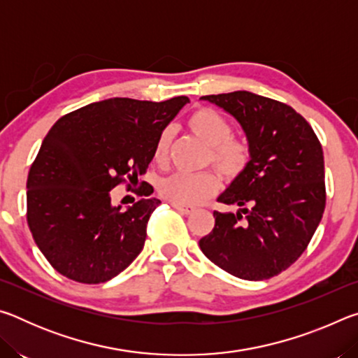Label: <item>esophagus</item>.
<instances>
[{
    "label": "esophagus",
    "instance_id": "34e87169",
    "mask_svg": "<svg viewBox=\"0 0 358 358\" xmlns=\"http://www.w3.org/2000/svg\"><path fill=\"white\" fill-rule=\"evenodd\" d=\"M172 207L177 211H180V213H183V215H191V213H194V211H196V207H191V205L172 203Z\"/></svg>",
    "mask_w": 358,
    "mask_h": 358
}]
</instances>
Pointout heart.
<instances>
[{"label": "heart", "mask_w": 358, "mask_h": 358, "mask_svg": "<svg viewBox=\"0 0 358 358\" xmlns=\"http://www.w3.org/2000/svg\"><path fill=\"white\" fill-rule=\"evenodd\" d=\"M187 128L203 143L208 145L207 162L221 177L234 180L245 171L251 157L250 145L241 138L232 137V126L213 108H199L187 118ZM172 131L164 129L155 143V161L166 164ZM217 189V178L213 172L186 173L177 172L159 183V194L166 201L178 205H197L213 196Z\"/></svg>", "instance_id": "heart-1"}]
</instances>
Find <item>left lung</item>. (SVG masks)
Listing matches in <instances>:
<instances>
[{
	"label": "left lung",
	"mask_w": 358,
	"mask_h": 358,
	"mask_svg": "<svg viewBox=\"0 0 358 358\" xmlns=\"http://www.w3.org/2000/svg\"><path fill=\"white\" fill-rule=\"evenodd\" d=\"M238 121L251 157L217 202L215 227L199 241L227 273L268 280L299 259L325 208L324 153L308 121L292 107L250 92L202 96Z\"/></svg>",
	"instance_id": "1"
}]
</instances>
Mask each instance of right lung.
<instances>
[{
  "label": "right lung",
  "mask_w": 358,
  "mask_h": 358,
  "mask_svg": "<svg viewBox=\"0 0 358 358\" xmlns=\"http://www.w3.org/2000/svg\"><path fill=\"white\" fill-rule=\"evenodd\" d=\"M187 102L186 96L162 102L110 98L52 126L28 173L27 220L58 273L83 284L106 282L141 254L161 201L141 199L121 210L112 205L110 191L147 172L157 137Z\"/></svg>",
  "instance_id": "right-lung-1"
}]
</instances>
